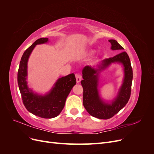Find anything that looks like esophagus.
<instances>
[{
  "label": "esophagus",
  "mask_w": 154,
  "mask_h": 154,
  "mask_svg": "<svg viewBox=\"0 0 154 154\" xmlns=\"http://www.w3.org/2000/svg\"><path fill=\"white\" fill-rule=\"evenodd\" d=\"M76 82L77 83H80L82 80V76L80 74H76Z\"/></svg>",
  "instance_id": "obj_1"
}]
</instances>
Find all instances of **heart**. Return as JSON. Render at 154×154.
<instances>
[{
  "instance_id": "heart-1",
  "label": "heart",
  "mask_w": 154,
  "mask_h": 154,
  "mask_svg": "<svg viewBox=\"0 0 154 154\" xmlns=\"http://www.w3.org/2000/svg\"><path fill=\"white\" fill-rule=\"evenodd\" d=\"M94 53V51H93V50H92V51H91V54H93Z\"/></svg>"
}]
</instances>
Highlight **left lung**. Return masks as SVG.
Segmentation results:
<instances>
[{
	"label": "left lung",
	"mask_w": 154,
	"mask_h": 154,
	"mask_svg": "<svg viewBox=\"0 0 154 154\" xmlns=\"http://www.w3.org/2000/svg\"><path fill=\"white\" fill-rule=\"evenodd\" d=\"M112 50H118L119 54L112 58L105 59L97 66H86L82 69L83 80L81 84L83 88V104L88 114L93 117L108 119L117 114L128 103L131 92L133 72L128 55L123 52L124 48L116 40L110 39ZM112 63L121 64L123 66L124 78L117 94L110 101L101 97L99 90L100 74Z\"/></svg>",
	"instance_id": "8db88e82"
}]
</instances>
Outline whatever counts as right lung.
<instances>
[{
    "instance_id": "right-lung-1",
    "label": "right lung",
    "mask_w": 154,
    "mask_h": 154,
    "mask_svg": "<svg viewBox=\"0 0 154 154\" xmlns=\"http://www.w3.org/2000/svg\"><path fill=\"white\" fill-rule=\"evenodd\" d=\"M49 42L48 38H41L27 48L23 54L18 71V85L26 109L38 117L51 119L58 116L76 81L74 74L59 78L50 91L45 94H38L32 90L27 82V63L30 55L36 45Z\"/></svg>"
}]
</instances>
